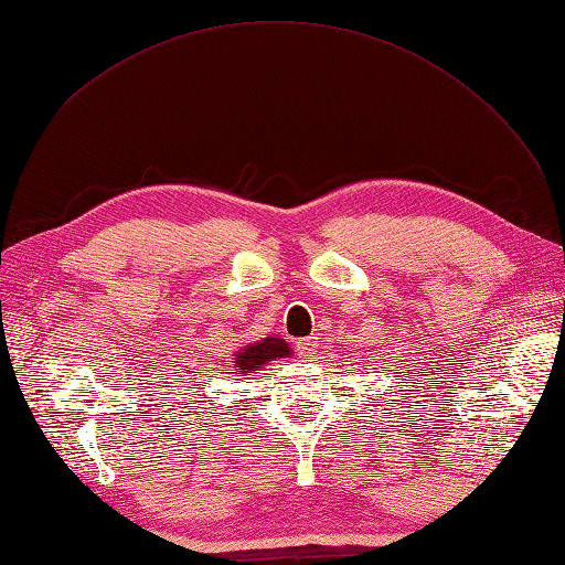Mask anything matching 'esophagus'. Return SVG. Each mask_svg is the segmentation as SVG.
I'll list each match as a JSON object with an SVG mask.
<instances>
[{
    "label": "esophagus",
    "mask_w": 565,
    "mask_h": 565,
    "mask_svg": "<svg viewBox=\"0 0 565 565\" xmlns=\"http://www.w3.org/2000/svg\"><path fill=\"white\" fill-rule=\"evenodd\" d=\"M297 349L301 355H311L316 351V337H306L297 341Z\"/></svg>",
    "instance_id": "1"
}]
</instances>
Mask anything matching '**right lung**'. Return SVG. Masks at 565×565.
<instances>
[{"label": "right lung", "mask_w": 565, "mask_h": 565, "mask_svg": "<svg viewBox=\"0 0 565 565\" xmlns=\"http://www.w3.org/2000/svg\"><path fill=\"white\" fill-rule=\"evenodd\" d=\"M289 355H292V349L287 347L285 339L264 337V339L254 341V344H247L235 353V358H233V365L237 370L235 374H247L259 365L278 361V358H289Z\"/></svg>", "instance_id": "obj_1"}]
</instances>
